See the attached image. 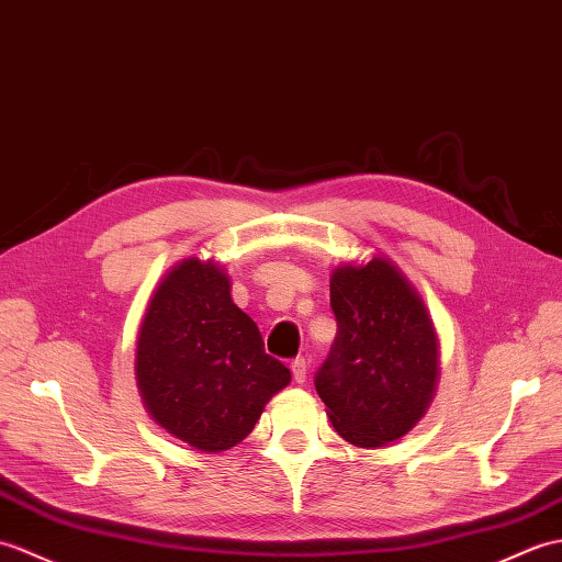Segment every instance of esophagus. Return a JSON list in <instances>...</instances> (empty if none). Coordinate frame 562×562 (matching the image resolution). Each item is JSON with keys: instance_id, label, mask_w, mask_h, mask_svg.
I'll use <instances>...</instances> for the list:
<instances>
[{"instance_id": "obj_1", "label": "esophagus", "mask_w": 562, "mask_h": 562, "mask_svg": "<svg viewBox=\"0 0 562 562\" xmlns=\"http://www.w3.org/2000/svg\"><path fill=\"white\" fill-rule=\"evenodd\" d=\"M291 372H293V380H295L297 384H303V382L307 380V363H305V358H295L293 363H291Z\"/></svg>"}]
</instances>
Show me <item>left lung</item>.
<instances>
[{"mask_svg": "<svg viewBox=\"0 0 562 562\" xmlns=\"http://www.w3.org/2000/svg\"><path fill=\"white\" fill-rule=\"evenodd\" d=\"M336 339L315 375L336 432L382 447L416 426L438 382V341L426 307L390 261L331 273Z\"/></svg>", "mask_w": 562, "mask_h": 562, "instance_id": "obj_1", "label": "left lung"}]
</instances>
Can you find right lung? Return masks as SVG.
<instances>
[{"instance_id": "right-lung-1", "label": "right lung", "mask_w": 562, "mask_h": 562, "mask_svg": "<svg viewBox=\"0 0 562 562\" xmlns=\"http://www.w3.org/2000/svg\"><path fill=\"white\" fill-rule=\"evenodd\" d=\"M136 380L160 426L202 452L252 432L291 370L265 353L259 327L233 303L228 277L184 259L158 285L136 344Z\"/></svg>"}]
</instances>
